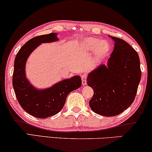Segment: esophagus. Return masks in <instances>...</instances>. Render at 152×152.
<instances>
[{
	"label": "esophagus",
	"instance_id": "esophagus-1",
	"mask_svg": "<svg viewBox=\"0 0 152 152\" xmlns=\"http://www.w3.org/2000/svg\"><path fill=\"white\" fill-rule=\"evenodd\" d=\"M87 74H83L82 76H81V78H82V84H83V85H85L87 84Z\"/></svg>",
	"mask_w": 152,
	"mask_h": 152
}]
</instances>
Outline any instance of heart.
<instances>
[{
    "instance_id": "b5f03b06",
    "label": "heart",
    "mask_w": 152,
    "mask_h": 152,
    "mask_svg": "<svg viewBox=\"0 0 152 152\" xmlns=\"http://www.w3.org/2000/svg\"><path fill=\"white\" fill-rule=\"evenodd\" d=\"M80 48L83 52H94L97 58H102L107 55L110 52L111 46L106 40L98 38H85L80 42Z\"/></svg>"
}]
</instances>
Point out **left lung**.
<instances>
[{
	"mask_svg": "<svg viewBox=\"0 0 152 152\" xmlns=\"http://www.w3.org/2000/svg\"><path fill=\"white\" fill-rule=\"evenodd\" d=\"M110 37L115 45L107 65H100L87 78V85L94 89L89 107L94 112L108 117L118 115L131 105L141 78L136 50L125 40Z\"/></svg>",
	"mask_w": 152,
	"mask_h": 152,
	"instance_id": "left-lung-1",
	"label": "left lung"
}]
</instances>
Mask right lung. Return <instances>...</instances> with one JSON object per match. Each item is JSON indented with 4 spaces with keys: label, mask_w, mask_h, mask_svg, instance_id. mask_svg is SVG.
<instances>
[{
    "label": "right lung",
    "mask_w": 152,
    "mask_h": 152,
    "mask_svg": "<svg viewBox=\"0 0 152 152\" xmlns=\"http://www.w3.org/2000/svg\"><path fill=\"white\" fill-rule=\"evenodd\" d=\"M58 40L56 33L36 36L28 40L15 58L12 84L16 98L25 112L38 118H48L61 112L67 95L82 85L80 77L75 76L40 90L34 87L27 79L25 64L31 53L41 43Z\"/></svg>",
    "instance_id": "1"
}]
</instances>
